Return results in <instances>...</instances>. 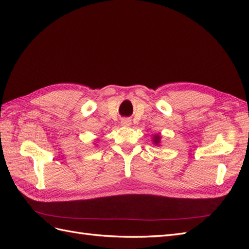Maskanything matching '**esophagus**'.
Here are the masks:
<instances>
[{"label":"esophagus","mask_w":249,"mask_h":249,"mask_svg":"<svg viewBox=\"0 0 249 249\" xmlns=\"http://www.w3.org/2000/svg\"><path fill=\"white\" fill-rule=\"evenodd\" d=\"M120 124H122V125H124V126H129V125H131V120L127 118H124V119H122Z\"/></svg>","instance_id":"34e87169"}]
</instances>
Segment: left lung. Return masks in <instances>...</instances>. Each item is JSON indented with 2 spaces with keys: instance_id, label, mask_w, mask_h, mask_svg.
<instances>
[{
  "instance_id": "1",
  "label": "left lung",
  "mask_w": 249,
  "mask_h": 249,
  "mask_svg": "<svg viewBox=\"0 0 249 249\" xmlns=\"http://www.w3.org/2000/svg\"><path fill=\"white\" fill-rule=\"evenodd\" d=\"M160 140H161V136L160 135H155L154 138H153V141L156 145H158L160 143Z\"/></svg>"
}]
</instances>
